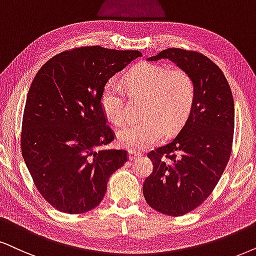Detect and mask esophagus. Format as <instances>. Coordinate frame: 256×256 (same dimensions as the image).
Wrapping results in <instances>:
<instances>
[{
	"label": "esophagus",
	"mask_w": 256,
	"mask_h": 256,
	"mask_svg": "<svg viewBox=\"0 0 256 256\" xmlns=\"http://www.w3.org/2000/svg\"><path fill=\"white\" fill-rule=\"evenodd\" d=\"M142 156V154H139V152H136V151H128V160H137Z\"/></svg>",
	"instance_id": "1"
}]
</instances>
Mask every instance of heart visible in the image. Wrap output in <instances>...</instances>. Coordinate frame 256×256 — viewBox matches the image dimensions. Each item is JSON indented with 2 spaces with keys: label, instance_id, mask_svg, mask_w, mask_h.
Returning a JSON list of instances; mask_svg holds the SVG:
<instances>
[{
  "label": "heart",
  "instance_id": "1",
  "mask_svg": "<svg viewBox=\"0 0 256 256\" xmlns=\"http://www.w3.org/2000/svg\"><path fill=\"white\" fill-rule=\"evenodd\" d=\"M132 94L145 96L144 120L122 126L117 134L118 144L130 150H143L156 144L166 134L177 132L192 112L195 100L192 78L180 70H170L158 64H142L125 76ZM100 106L113 125L125 120V99L122 86L110 80L102 87Z\"/></svg>",
  "mask_w": 256,
  "mask_h": 256
}]
</instances>
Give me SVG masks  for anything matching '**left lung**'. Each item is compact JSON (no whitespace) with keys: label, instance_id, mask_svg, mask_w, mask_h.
<instances>
[{"label":"left lung","instance_id":"left-lung-1","mask_svg":"<svg viewBox=\"0 0 256 256\" xmlns=\"http://www.w3.org/2000/svg\"><path fill=\"white\" fill-rule=\"evenodd\" d=\"M169 59L192 78L195 100L189 117L169 144L148 152L154 170L145 180L148 204L169 216H182L206 200L230 157L234 99L224 74L197 52L168 48L148 61Z\"/></svg>","mask_w":256,"mask_h":256}]
</instances>
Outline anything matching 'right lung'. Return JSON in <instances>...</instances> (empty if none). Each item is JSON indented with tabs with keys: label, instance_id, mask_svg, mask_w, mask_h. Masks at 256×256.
Returning <instances> with one entry per match:
<instances>
[{
	"label": "right lung",
	"instance_id": "obj_1",
	"mask_svg": "<svg viewBox=\"0 0 256 256\" xmlns=\"http://www.w3.org/2000/svg\"><path fill=\"white\" fill-rule=\"evenodd\" d=\"M139 56L138 50L80 47L53 56L35 76L22 119V156L42 197L60 212L96 208L128 160L124 150H100L114 139L100 94Z\"/></svg>",
	"mask_w": 256,
	"mask_h": 256
}]
</instances>
